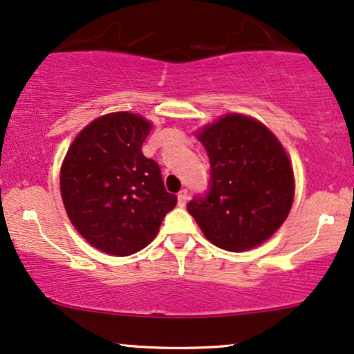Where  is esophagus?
<instances>
[{
    "instance_id": "esophagus-1",
    "label": "esophagus",
    "mask_w": 354,
    "mask_h": 354,
    "mask_svg": "<svg viewBox=\"0 0 354 354\" xmlns=\"http://www.w3.org/2000/svg\"><path fill=\"white\" fill-rule=\"evenodd\" d=\"M188 198H189L188 189H181L180 193H178V205H180V206H185V205H186V201H188Z\"/></svg>"
}]
</instances>
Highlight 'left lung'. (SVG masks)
<instances>
[{
	"instance_id": "8db88e82",
	"label": "left lung",
	"mask_w": 354,
	"mask_h": 354,
	"mask_svg": "<svg viewBox=\"0 0 354 354\" xmlns=\"http://www.w3.org/2000/svg\"><path fill=\"white\" fill-rule=\"evenodd\" d=\"M209 158L205 194L188 203L205 236L226 251L261 245L290 213L295 178L281 143L259 121L228 115L198 135Z\"/></svg>"
}]
</instances>
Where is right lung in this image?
Here are the masks:
<instances>
[{
  "label": "right lung",
  "instance_id": "add662e5",
  "mask_svg": "<svg viewBox=\"0 0 354 354\" xmlns=\"http://www.w3.org/2000/svg\"><path fill=\"white\" fill-rule=\"evenodd\" d=\"M149 129L133 113L101 116L76 136L61 166V196L73 226L108 254L143 250L176 206L160 166L141 151Z\"/></svg>",
  "mask_w": 354,
  "mask_h": 354
}]
</instances>
